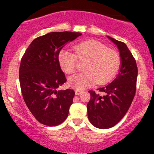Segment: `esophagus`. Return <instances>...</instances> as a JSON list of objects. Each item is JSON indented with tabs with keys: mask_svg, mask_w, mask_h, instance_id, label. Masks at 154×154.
<instances>
[{
	"mask_svg": "<svg viewBox=\"0 0 154 154\" xmlns=\"http://www.w3.org/2000/svg\"><path fill=\"white\" fill-rule=\"evenodd\" d=\"M81 93H82V91H79V90H76L75 91V94L76 95H80Z\"/></svg>",
	"mask_w": 154,
	"mask_h": 154,
	"instance_id": "1",
	"label": "esophagus"
}]
</instances>
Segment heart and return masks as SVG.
I'll use <instances>...</instances> for the list:
<instances>
[{
  "label": "heart",
  "instance_id": "1",
  "mask_svg": "<svg viewBox=\"0 0 154 154\" xmlns=\"http://www.w3.org/2000/svg\"><path fill=\"white\" fill-rule=\"evenodd\" d=\"M76 55L66 50L59 54V62L61 69L67 74L75 73L77 59L86 61L85 72L70 77L68 85L71 88L82 90L98 82L102 85L109 82L115 76L119 68L120 58L117 52L107 48L103 43L89 40L74 47Z\"/></svg>",
  "mask_w": 154,
  "mask_h": 154
}]
</instances>
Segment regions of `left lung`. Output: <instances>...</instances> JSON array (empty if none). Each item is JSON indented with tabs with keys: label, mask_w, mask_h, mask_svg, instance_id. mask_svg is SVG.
I'll return each mask as SVG.
<instances>
[{
	"label": "left lung",
	"mask_w": 154,
	"mask_h": 154,
	"mask_svg": "<svg viewBox=\"0 0 154 154\" xmlns=\"http://www.w3.org/2000/svg\"><path fill=\"white\" fill-rule=\"evenodd\" d=\"M107 38L117 46L121 62L115 79L98 89L103 95L88 91L91 96L87 105L88 119L99 129L112 128L126 114L135 97L137 77L136 61L126 44L109 36Z\"/></svg>",
	"instance_id": "8db88e82"
}]
</instances>
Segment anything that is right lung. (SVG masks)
Here are the masks:
<instances>
[{
    "mask_svg": "<svg viewBox=\"0 0 154 154\" xmlns=\"http://www.w3.org/2000/svg\"><path fill=\"white\" fill-rule=\"evenodd\" d=\"M80 32H54L32 42L19 67V82L26 106L39 122L56 126L66 119L75 91L58 88L66 82L59 54L66 43Z\"/></svg>",
    "mask_w": 154,
    "mask_h": 154,
    "instance_id": "obj_1",
    "label": "right lung"
}]
</instances>
